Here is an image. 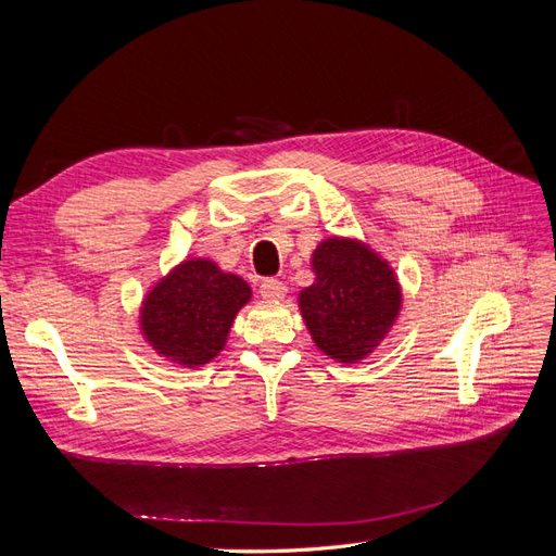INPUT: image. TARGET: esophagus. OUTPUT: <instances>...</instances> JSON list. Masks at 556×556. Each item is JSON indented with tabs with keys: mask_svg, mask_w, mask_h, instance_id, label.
Instances as JSON below:
<instances>
[{
	"mask_svg": "<svg viewBox=\"0 0 556 556\" xmlns=\"http://www.w3.org/2000/svg\"><path fill=\"white\" fill-rule=\"evenodd\" d=\"M285 292H288V288H285V282L278 280V278H266L262 280L260 285V294L268 301H278L285 296Z\"/></svg>",
	"mask_w": 556,
	"mask_h": 556,
	"instance_id": "34e87169",
	"label": "esophagus"
}]
</instances>
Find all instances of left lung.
I'll return each instance as SVG.
<instances>
[{"label": "left lung", "mask_w": 556, "mask_h": 556, "mask_svg": "<svg viewBox=\"0 0 556 556\" xmlns=\"http://www.w3.org/2000/svg\"><path fill=\"white\" fill-rule=\"evenodd\" d=\"M315 282L299 308L315 345L345 364L364 359L390 331L401 290L390 264L357 241L327 239L313 252Z\"/></svg>", "instance_id": "obj_1"}]
</instances>
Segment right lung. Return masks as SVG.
Returning a JSON list of instances; mask_svg holds the SVG:
<instances>
[{"mask_svg": "<svg viewBox=\"0 0 556 556\" xmlns=\"http://www.w3.org/2000/svg\"><path fill=\"white\" fill-rule=\"evenodd\" d=\"M248 282L208 260H188L143 301L141 329L162 357L199 366L217 357L233 317L248 304Z\"/></svg>", "mask_w": 556, "mask_h": 556, "instance_id": "obj_1", "label": "right lung"}]
</instances>
